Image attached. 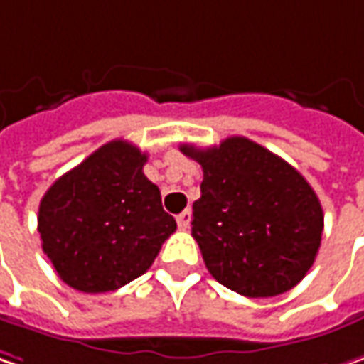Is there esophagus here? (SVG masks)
<instances>
[{
	"label": "esophagus",
	"mask_w": 364,
	"mask_h": 364,
	"mask_svg": "<svg viewBox=\"0 0 364 364\" xmlns=\"http://www.w3.org/2000/svg\"><path fill=\"white\" fill-rule=\"evenodd\" d=\"M189 222H191V212L189 210H185V212L177 215V226H179V230L189 228Z\"/></svg>",
	"instance_id": "1"
}]
</instances>
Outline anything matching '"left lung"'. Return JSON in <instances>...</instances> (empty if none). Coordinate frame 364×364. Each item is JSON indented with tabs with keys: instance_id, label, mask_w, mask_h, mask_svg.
<instances>
[{
	"instance_id": "left-lung-1",
	"label": "left lung",
	"mask_w": 364,
	"mask_h": 364,
	"mask_svg": "<svg viewBox=\"0 0 364 364\" xmlns=\"http://www.w3.org/2000/svg\"><path fill=\"white\" fill-rule=\"evenodd\" d=\"M203 168L191 234L212 277L245 297L295 287L316 261L324 212L304 175L245 136L181 144Z\"/></svg>"
}]
</instances>
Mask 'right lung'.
I'll return each mask as SVG.
<instances>
[{"label":"right lung","mask_w":364,"mask_h":364,"mask_svg":"<svg viewBox=\"0 0 364 364\" xmlns=\"http://www.w3.org/2000/svg\"><path fill=\"white\" fill-rule=\"evenodd\" d=\"M146 154L112 140L56 179L38 208L42 250L56 275L83 293H105L144 275L177 230L161 191L142 173Z\"/></svg>","instance_id":"right-lung-1"}]
</instances>
